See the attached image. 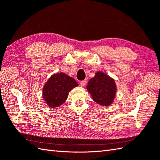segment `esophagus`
I'll return each mask as SVG.
<instances>
[{"mask_svg": "<svg viewBox=\"0 0 160 160\" xmlns=\"http://www.w3.org/2000/svg\"><path fill=\"white\" fill-rule=\"evenodd\" d=\"M87 80H84L81 81V82H80V86H81V87L85 86L86 84H87Z\"/></svg>", "mask_w": 160, "mask_h": 160, "instance_id": "esophagus-1", "label": "esophagus"}]
</instances>
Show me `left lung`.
I'll return each mask as SVG.
<instances>
[{"instance_id": "8db88e82", "label": "left lung", "mask_w": 160, "mask_h": 160, "mask_svg": "<svg viewBox=\"0 0 160 160\" xmlns=\"http://www.w3.org/2000/svg\"><path fill=\"white\" fill-rule=\"evenodd\" d=\"M87 89L93 99L102 106L112 104L117 89L114 80L102 72L96 73L89 81Z\"/></svg>"}]
</instances>
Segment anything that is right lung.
<instances>
[{
    "label": "right lung",
    "mask_w": 160,
    "mask_h": 160,
    "mask_svg": "<svg viewBox=\"0 0 160 160\" xmlns=\"http://www.w3.org/2000/svg\"><path fill=\"white\" fill-rule=\"evenodd\" d=\"M78 85L74 78L64 73L52 75L43 88V99L49 107H59L67 99L68 92Z\"/></svg>",
    "instance_id": "add662e5"
}]
</instances>
